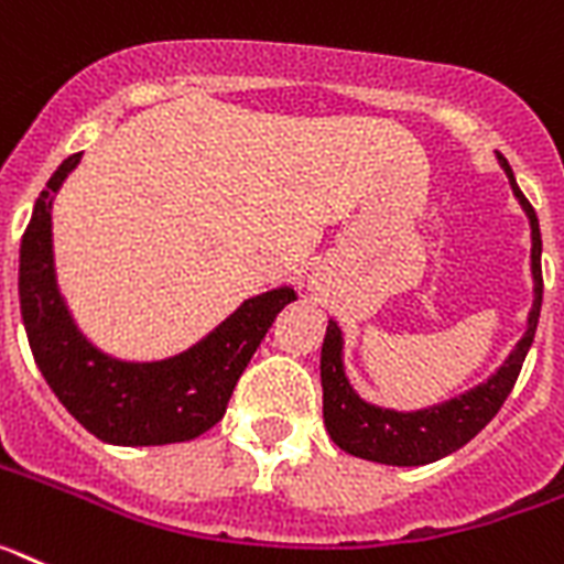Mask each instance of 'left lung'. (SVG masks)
<instances>
[{
  "label": "left lung",
  "instance_id": "obj_1",
  "mask_svg": "<svg viewBox=\"0 0 564 564\" xmlns=\"http://www.w3.org/2000/svg\"><path fill=\"white\" fill-rule=\"evenodd\" d=\"M499 156V153H497ZM499 165L508 173L513 196L531 223V273H533V307L528 314V330L517 341V348L505 359L502 368L476 384L468 393L440 402V405L422 408V411H393L365 402L354 391V384L345 377L341 365V330L334 319L328 322L325 341H322V416L330 440L350 456L359 459L382 462V465H427L442 456L454 454L462 445H468L476 433L482 431L499 413L502 402L517 384L524 356L531 350L533 334L539 325V307H542V236H539L536 210L519 191L508 159L499 156Z\"/></svg>",
  "mask_w": 564,
  "mask_h": 564
}]
</instances>
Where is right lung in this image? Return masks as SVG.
<instances>
[{
  "instance_id": "add662e5",
  "label": "right lung",
  "mask_w": 564,
  "mask_h": 564,
  "mask_svg": "<svg viewBox=\"0 0 564 564\" xmlns=\"http://www.w3.org/2000/svg\"><path fill=\"white\" fill-rule=\"evenodd\" d=\"M67 156L33 205L19 248V305L33 359L67 413L108 445H171L202 436L225 416L236 382L293 288L250 296L194 348L159 362H124L76 328L53 268V196L79 165Z\"/></svg>"
}]
</instances>
